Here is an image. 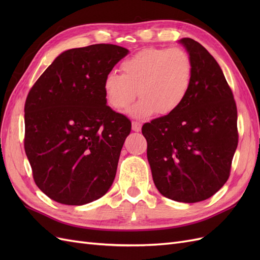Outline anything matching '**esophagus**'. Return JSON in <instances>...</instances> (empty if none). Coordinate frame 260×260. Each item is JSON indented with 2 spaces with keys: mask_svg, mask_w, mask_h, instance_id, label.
Masks as SVG:
<instances>
[{
  "mask_svg": "<svg viewBox=\"0 0 260 260\" xmlns=\"http://www.w3.org/2000/svg\"><path fill=\"white\" fill-rule=\"evenodd\" d=\"M141 128H142V123H141V122H138V121L132 122V130L135 132H140Z\"/></svg>",
  "mask_w": 260,
  "mask_h": 260,
  "instance_id": "1",
  "label": "esophagus"
}]
</instances>
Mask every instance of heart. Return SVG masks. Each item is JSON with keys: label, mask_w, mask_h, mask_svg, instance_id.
<instances>
[{"label": "heart", "mask_w": 260, "mask_h": 260, "mask_svg": "<svg viewBox=\"0 0 260 260\" xmlns=\"http://www.w3.org/2000/svg\"><path fill=\"white\" fill-rule=\"evenodd\" d=\"M120 67L122 75L111 72L104 78L105 98L109 106L123 112L138 91L141 100L129 111L137 119L176 112L191 90L193 62L182 49H144L124 59Z\"/></svg>", "instance_id": "obj_1"}]
</instances>
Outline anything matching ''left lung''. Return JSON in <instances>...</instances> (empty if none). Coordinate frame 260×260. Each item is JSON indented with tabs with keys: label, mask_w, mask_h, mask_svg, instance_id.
Listing matches in <instances>:
<instances>
[{
	"label": "left lung",
	"mask_w": 260,
	"mask_h": 260,
	"mask_svg": "<svg viewBox=\"0 0 260 260\" xmlns=\"http://www.w3.org/2000/svg\"><path fill=\"white\" fill-rule=\"evenodd\" d=\"M193 62L191 90L176 112L142 127L157 190L181 203L217 193L230 176L238 147V111L221 68L202 44L183 38Z\"/></svg>",
	"instance_id": "obj_1"
}]
</instances>
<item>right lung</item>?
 <instances>
[{
	"instance_id": "add662e5",
	"label": "right lung",
	"mask_w": 260,
	"mask_h": 260,
	"mask_svg": "<svg viewBox=\"0 0 260 260\" xmlns=\"http://www.w3.org/2000/svg\"><path fill=\"white\" fill-rule=\"evenodd\" d=\"M128 54L114 44L67 50L31 88L25 151L36 184L51 200L80 206L112 186L131 122L106 105L103 82Z\"/></svg>"
}]
</instances>
